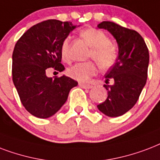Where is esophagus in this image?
Instances as JSON below:
<instances>
[{
	"label": "esophagus",
	"instance_id": "esophagus-1",
	"mask_svg": "<svg viewBox=\"0 0 160 160\" xmlns=\"http://www.w3.org/2000/svg\"><path fill=\"white\" fill-rule=\"evenodd\" d=\"M78 85L81 88H85V89H90L92 88V85H89V84H85V83H82V82H79Z\"/></svg>",
	"mask_w": 160,
	"mask_h": 160
}]
</instances>
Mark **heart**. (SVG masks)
<instances>
[{"mask_svg":"<svg viewBox=\"0 0 160 160\" xmlns=\"http://www.w3.org/2000/svg\"><path fill=\"white\" fill-rule=\"evenodd\" d=\"M81 37L92 48L89 58H93L100 68L108 70L116 64L118 57L117 48L111 43L109 37L104 32L90 27L82 32ZM60 53L62 61L69 62V38H66L61 43ZM96 72L97 65L92 61L76 63L67 71L70 78L79 82H86Z\"/></svg>","mask_w":160,"mask_h":160,"instance_id":"heart-1","label":"heart"}]
</instances>
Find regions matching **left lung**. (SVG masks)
Segmentation results:
<instances>
[{
  "mask_svg": "<svg viewBox=\"0 0 160 160\" xmlns=\"http://www.w3.org/2000/svg\"><path fill=\"white\" fill-rule=\"evenodd\" d=\"M98 28L108 30L118 45V57L114 66L105 74L108 98L98 108L108 117L124 114L135 105L148 77L149 54L146 43L136 31L112 22H102ZM110 79L113 85L107 84Z\"/></svg>",
  "mask_w": 160,
  "mask_h": 160,
  "instance_id": "8db88e82",
  "label": "left lung"
}]
</instances>
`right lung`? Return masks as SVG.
Masks as SVG:
<instances>
[{"label": "right lung", "instance_id": "right-lung-1", "mask_svg": "<svg viewBox=\"0 0 160 160\" xmlns=\"http://www.w3.org/2000/svg\"><path fill=\"white\" fill-rule=\"evenodd\" d=\"M76 27L70 22L47 20L28 29L19 38L12 53V80L22 105L40 118L55 114L66 102L78 82L68 77L48 78L52 68L62 72L61 43Z\"/></svg>", "mask_w": 160, "mask_h": 160}]
</instances>
